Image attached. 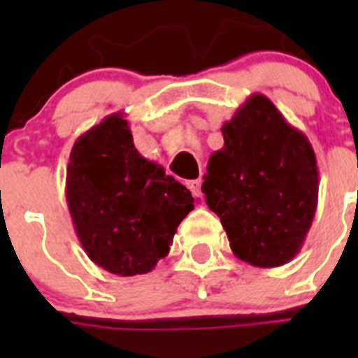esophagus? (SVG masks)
<instances>
[{"label":"esophagus","instance_id":"obj_1","mask_svg":"<svg viewBox=\"0 0 358 358\" xmlns=\"http://www.w3.org/2000/svg\"><path fill=\"white\" fill-rule=\"evenodd\" d=\"M201 185H202L201 179H195V181H188V188H189V192L194 194V197H202Z\"/></svg>","mask_w":358,"mask_h":358}]
</instances>
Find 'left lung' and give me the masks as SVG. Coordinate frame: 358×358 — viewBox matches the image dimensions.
<instances>
[{"label": "left lung", "instance_id": "obj_1", "mask_svg": "<svg viewBox=\"0 0 358 358\" xmlns=\"http://www.w3.org/2000/svg\"><path fill=\"white\" fill-rule=\"evenodd\" d=\"M202 192L231 251L252 267L285 265L301 251L317 210L319 169L308 138L265 94L255 93L222 125Z\"/></svg>", "mask_w": 358, "mask_h": 358}]
</instances>
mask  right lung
Instances as JSON below:
<instances>
[{
    "label": "right lung",
    "mask_w": 358,
    "mask_h": 358,
    "mask_svg": "<svg viewBox=\"0 0 358 358\" xmlns=\"http://www.w3.org/2000/svg\"><path fill=\"white\" fill-rule=\"evenodd\" d=\"M66 201L84 251L118 276L150 273L194 210L189 189L136 150L123 113L106 116L75 141Z\"/></svg>",
    "instance_id": "obj_1"
}]
</instances>
